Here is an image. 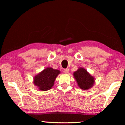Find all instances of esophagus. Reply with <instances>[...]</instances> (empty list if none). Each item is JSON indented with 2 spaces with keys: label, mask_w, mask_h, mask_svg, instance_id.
<instances>
[{
  "label": "esophagus",
  "mask_w": 125,
  "mask_h": 125,
  "mask_svg": "<svg viewBox=\"0 0 125 125\" xmlns=\"http://www.w3.org/2000/svg\"><path fill=\"white\" fill-rule=\"evenodd\" d=\"M64 72L65 73H68L69 72V69L68 68H65L64 69Z\"/></svg>",
  "instance_id": "34e87169"
}]
</instances>
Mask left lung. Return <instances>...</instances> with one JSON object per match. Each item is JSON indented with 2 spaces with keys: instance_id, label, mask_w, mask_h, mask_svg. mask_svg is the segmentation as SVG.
Masks as SVG:
<instances>
[{
  "instance_id": "obj_1",
  "label": "left lung",
  "mask_w": 125,
  "mask_h": 125,
  "mask_svg": "<svg viewBox=\"0 0 125 125\" xmlns=\"http://www.w3.org/2000/svg\"><path fill=\"white\" fill-rule=\"evenodd\" d=\"M78 85L83 90H86L92 87L94 83V78L85 69L80 68L73 74Z\"/></svg>"
}]
</instances>
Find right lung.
<instances>
[{"label": "right lung", "instance_id": "right-lung-1", "mask_svg": "<svg viewBox=\"0 0 125 125\" xmlns=\"http://www.w3.org/2000/svg\"><path fill=\"white\" fill-rule=\"evenodd\" d=\"M60 73V71L47 68L35 76L33 83L42 91L50 90L53 85L54 80Z\"/></svg>", "mask_w": 125, "mask_h": 125}]
</instances>
